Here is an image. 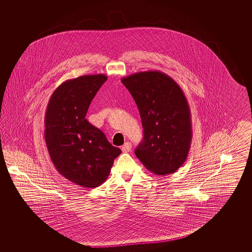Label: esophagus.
Returning <instances> with one entry per match:
<instances>
[{"mask_svg":"<svg viewBox=\"0 0 252 252\" xmlns=\"http://www.w3.org/2000/svg\"><path fill=\"white\" fill-rule=\"evenodd\" d=\"M131 149H132V145H131V143L130 142H126V143H125L122 147V152L123 153H128L131 151Z\"/></svg>","mask_w":252,"mask_h":252,"instance_id":"34e87169","label":"esophagus"}]
</instances>
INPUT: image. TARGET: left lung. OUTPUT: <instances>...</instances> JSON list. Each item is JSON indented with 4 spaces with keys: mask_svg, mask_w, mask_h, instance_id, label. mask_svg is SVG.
<instances>
[{
    "mask_svg": "<svg viewBox=\"0 0 252 252\" xmlns=\"http://www.w3.org/2000/svg\"><path fill=\"white\" fill-rule=\"evenodd\" d=\"M121 81L135 99L144 129L136 156L157 176L175 173L187 160L192 140L190 109L183 91L171 76L155 70Z\"/></svg>",
    "mask_w": 252,
    "mask_h": 252,
    "instance_id": "8db88e82",
    "label": "left lung"
}]
</instances>
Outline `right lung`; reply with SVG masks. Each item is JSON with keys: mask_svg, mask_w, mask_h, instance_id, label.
Segmentation results:
<instances>
[{"mask_svg": "<svg viewBox=\"0 0 252 252\" xmlns=\"http://www.w3.org/2000/svg\"><path fill=\"white\" fill-rule=\"evenodd\" d=\"M102 74L63 82L52 94L45 112L44 138L50 158L62 176L83 188L106 181L121 150L85 118L101 85Z\"/></svg>", "mask_w": 252, "mask_h": 252, "instance_id": "add662e5", "label": "right lung"}]
</instances>
